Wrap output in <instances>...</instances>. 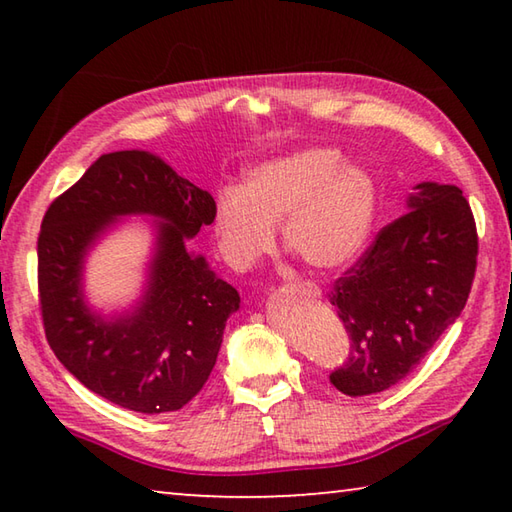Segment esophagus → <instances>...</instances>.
I'll use <instances>...</instances> for the list:
<instances>
[{
  "label": "esophagus",
  "instance_id": "1",
  "mask_svg": "<svg viewBox=\"0 0 512 512\" xmlns=\"http://www.w3.org/2000/svg\"><path fill=\"white\" fill-rule=\"evenodd\" d=\"M289 289H291V291H298V293H302V296H307V298H320V289L316 287V284H311V282L291 284Z\"/></svg>",
  "mask_w": 512,
  "mask_h": 512
}]
</instances>
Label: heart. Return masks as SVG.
<instances>
[{
    "instance_id": "1",
    "label": "heart",
    "mask_w": 512,
    "mask_h": 512,
    "mask_svg": "<svg viewBox=\"0 0 512 512\" xmlns=\"http://www.w3.org/2000/svg\"><path fill=\"white\" fill-rule=\"evenodd\" d=\"M379 210L372 173L345 162L339 149L309 146L250 167L241 185L225 187L214 205V237L237 271L273 244V223L302 262L334 271L368 246Z\"/></svg>"
}]
</instances>
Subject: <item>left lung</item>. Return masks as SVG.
I'll list each match as a JSON object with an SVG mask.
<instances>
[{
    "instance_id": "8db88e82",
    "label": "left lung",
    "mask_w": 512,
    "mask_h": 512,
    "mask_svg": "<svg viewBox=\"0 0 512 512\" xmlns=\"http://www.w3.org/2000/svg\"><path fill=\"white\" fill-rule=\"evenodd\" d=\"M329 300L350 354L329 381L350 397L395 386L456 323L470 296L479 237L456 185L420 183Z\"/></svg>"
}]
</instances>
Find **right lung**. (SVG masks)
Wrapping results in <instances>:
<instances>
[{"label":"right lung","mask_w":512,"mask_h":512,"mask_svg":"<svg viewBox=\"0 0 512 512\" xmlns=\"http://www.w3.org/2000/svg\"><path fill=\"white\" fill-rule=\"evenodd\" d=\"M210 192L149 151L106 153L60 194L40 225L42 323L58 361L85 388L137 413L178 411L219 357L239 293L187 248L214 219ZM124 215H151L156 248L136 307L97 315L82 293L84 257Z\"/></svg>","instance_id":"right-lung-1"}]
</instances>
